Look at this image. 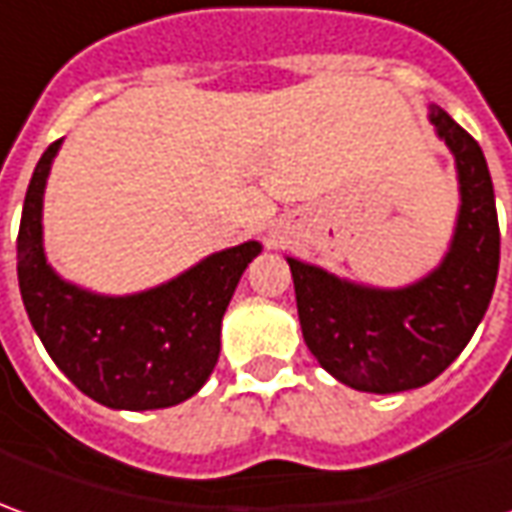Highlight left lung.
Segmentation results:
<instances>
[{
    "label": "left lung",
    "instance_id": "obj_1",
    "mask_svg": "<svg viewBox=\"0 0 512 512\" xmlns=\"http://www.w3.org/2000/svg\"><path fill=\"white\" fill-rule=\"evenodd\" d=\"M437 134L454 151L462 207L440 269L398 291L344 283L288 257L302 336L316 361L361 392H403L434 381L488 311L499 274V218L485 154L443 109H431Z\"/></svg>",
    "mask_w": 512,
    "mask_h": 512
}]
</instances>
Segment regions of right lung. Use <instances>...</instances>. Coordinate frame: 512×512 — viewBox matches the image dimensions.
<instances>
[{"label":"right lung","instance_id":"1","mask_svg":"<svg viewBox=\"0 0 512 512\" xmlns=\"http://www.w3.org/2000/svg\"><path fill=\"white\" fill-rule=\"evenodd\" d=\"M58 142L41 154L16 238L24 308L61 373L111 409H165L204 387L221 353V319L260 243L210 255L134 297H97L64 283L41 246V201Z\"/></svg>","mask_w":512,"mask_h":512}]
</instances>
